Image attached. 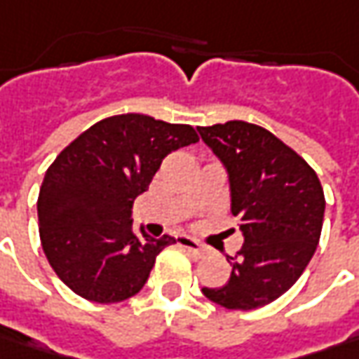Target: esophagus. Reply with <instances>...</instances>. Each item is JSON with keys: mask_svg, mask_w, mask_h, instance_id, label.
Listing matches in <instances>:
<instances>
[{"mask_svg": "<svg viewBox=\"0 0 359 359\" xmlns=\"http://www.w3.org/2000/svg\"><path fill=\"white\" fill-rule=\"evenodd\" d=\"M180 245L191 253V255H195V257H203L205 255V245L203 243H198L193 237H189V235H184V237H180Z\"/></svg>", "mask_w": 359, "mask_h": 359, "instance_id": "esophagus-1", "label": "esophagus"}]
</instances>
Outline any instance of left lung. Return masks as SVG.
<instances>
[{"label": "left lung", "mask_w": 359, "mask_h": 359, "mask_svg": "<svg viewBox=\"0 0 359 359\" xmlns=\"http://www.w3.org/2000/svg\"><path fill=\"white\" fill-rule=\"evenodd\" d=\"M196 130L225 166L243 235L229 281L203 293L226 309H257L281 297L313 257L325 210L321 182L295 150L257 124L231 120Z\"/></svg>", "instance_id": "obj_1"}]
</instances>
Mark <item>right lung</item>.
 I'll use <instances>...</instances> for the list:
<instances>
[{
    "label": "right lung",
    "mask_w": 359,
    "mask_h": 359,
    "mask_svg": "<svg viewBox=\"0 0 359 359\" xmlns=\"http://www.w3.org/2000/svg\"><path fill=\"white\" fill-rule=\"evenodd\" d=\"M198 142L189 124L147 114L104 118L57 154L38 196L39 239L55 275L80 297L118 304L144 287L175 237L133 229V205L172 150Z\"/></svg>",
    "instance_id": "obj_1"
}]
</instances>
